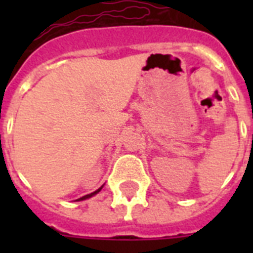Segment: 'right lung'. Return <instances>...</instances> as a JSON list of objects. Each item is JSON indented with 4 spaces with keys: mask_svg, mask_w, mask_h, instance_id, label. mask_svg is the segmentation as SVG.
Wrapping results in <instances>:
<instances>
[{
    "mask_svg": "<svg viewBox=\"0 0 253 253\" xmlns=\"http://www.w3.org/2000/svg\"><path fill=\"white\" fill-rule=\"evenodd\" d=\"M101 189H102V186H101V188H99V189H97L95 192L90 193V194H86V196L81 197V198H79V200H77V201H83V200H86V198H90V197H93V196H94V194H97V193H98L99 190H101Z\"/></svg>",
    "mask_w": 253,
    "mask_h": 253,
    "instance_id": "obj_1",
    "label": "right lung"
}]
</instances>
